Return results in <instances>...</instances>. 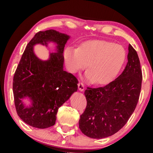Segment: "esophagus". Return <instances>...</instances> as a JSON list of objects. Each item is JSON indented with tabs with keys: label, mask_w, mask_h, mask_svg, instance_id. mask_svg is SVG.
<instances>
[{
	"label": "esophagus",
	"mask_w": 153,
	"mask_h": 153,
	"mask_svg": "<svg viewBox=\"0 0 153 153\" xmlns=\"http://www.w3.org/2000/svg\"><path fill=\"white\" fill-rule=\"evenodd\" d=\"M78 88H79V91L81 92H83V91H84L85 86H84V85H83V83L79 82L78 83Z\"/></svg>",
	"instance_id": "obj_1"
}]
</instances>
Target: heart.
I'll list each match as a JSON object with an SVG mask.
<instances>
[{
    "label": "heart",
    "instance_id": "b5f03b06",
    "mask_svg": "<svg viewBox=\"0 0 153 153\" xmlns=\"http://www.w3.org/2000/svg\"><path fill=\"white\" fill-rule=\"evenodd\" d=\"M64 59L71 73L84 69L87 80L105 85L114 80L126 59V51L122 45L105 40L94 39L83 42L79 48L67 47Z\"/></svg>",
    "mask_w": 153,
    "mask_h": 153
}]
</instances>
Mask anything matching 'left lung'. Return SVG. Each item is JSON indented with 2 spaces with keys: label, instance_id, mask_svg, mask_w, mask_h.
Instances as JSON below:
<instances>
[{
  "label": "left lung",
  "instance_id": "8db88e82",
  "mask_svg": "<svg viewBox=\"0 0 153 153\" xmlns=\"http://www.w3.org/2000/svg\"><path fill=\"white\" fill-rule=\"evenodd\" d=\"M141 82L139 56L129 45L127 63L122 74L105 86L85 91L87 106L79 122L83 134L103 139L120 130L137 106Z\"/></svg>",
  "mask_w": 153,
  "mask_h": 153
}]
</instances>
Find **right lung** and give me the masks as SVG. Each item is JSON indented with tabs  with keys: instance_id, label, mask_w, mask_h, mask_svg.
<instances>
[{
	"instance_id": "1",
	"label": "right lung",
	"mask_w": 153,
	"mask_h": 153,
	"mask_svg": "<svg viewBox=\"0 0 153 153\" xmlns=\"http://www.w3.org/2000/svg\"><path fill=\"white\" fill-rule=\"evenodd\" d=\"M70 35L48 30L39 31L28 44L13 79L14 104L18 116L33 127L45 129L55 125L60 106L78 88L74 75L63 70V51ZM56 45L47 60L35 55L34 46ZM31 102L26 105L23 100Z\"/></svg>"
}]
</instances>
